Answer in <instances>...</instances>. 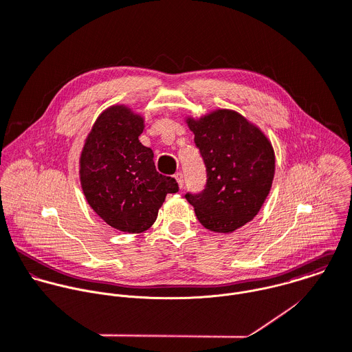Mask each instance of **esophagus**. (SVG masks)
<instances>
[{"label":"esophagus","mask_w":352,"mask_h":352,"mask_svg":"<svg viewBox=\"0 0 352 352\" xmlns=\"http://www.w3.org/2000/svg\"><path fill=\"white\" fill-rule=\"evenodd\" d=\"M174 178H175V181H177V184H178V186H179V188H184V175H182V173H177V174L174 175Z\"/></svg>","instance_id":"1"}]
</instances>
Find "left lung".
Masks as SVG:
<instances>
[{"mask_svg": "<svg viewBox=\"0 0 352 352\" xmlns=\"http://www.w3.org/2000/svg\"><path fill=\"white\" fill-rule=\"evenodd\" d=\"M185 120L207 168L206 189L185 197L206 229L232 233L258 215L270 193L276 173L273 145L256 124L233 109L219 108Z\"/></svg>", "mask_w": 352, "mask_h": 352, "instance_id": "1", "label": "left lung"}]
</instances>
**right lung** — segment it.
<instances>
[{
  "mask_svg": "<svg viewBox=\"0 0 352 352\" xmlns=\"http://www.w3.org/2000/svg\"><path fill=\"white\" fill-rule=\"evenodd\" d=\"M144 116L124 104L104 109L87 134L79 157V181L93 211L111 228L142 233L156 221L174 178L156 171L153 152L138 137Z\"/></svg>",
  "mask_w": 352,
  "mask_h": 352,
  "instance_id": "1",
  "label": "right lung"
}]
</instances>
